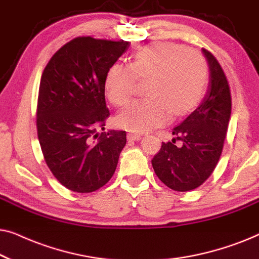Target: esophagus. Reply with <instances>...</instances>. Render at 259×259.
<instances>
[{
  "label": "esophagus",
  "mask_w": 259,
  "mask_h": 259,
  "mask_svg": "<svg viewBox=\"0 0 259 259\" xmlns=\"http://www.w3.org/2000/svg\"><path fill=\"white\" fill-rule=\"evenodd\" d=\"M127 139H128V140H140L141 139V134L140 133L130 132L128 134H127Z\"/></svg>",
  "instance_id": "34e87169"
}]
</instances>
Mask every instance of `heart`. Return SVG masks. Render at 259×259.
<instances>
[{
  "instance_id": "1",
  "label": "heart",
  "mask_w": 259,
  "mask_h": 259,
  "mask_svg": "<svg viewBox=\"0 0 259 259\" xmlns=\"http://www.w3.org/2000/svg\"><path fill=\"white\" fill-rule=\"evenodd\" d=\"M138 77L148 79V97L131 102L116 123L133 132L162 126L172 115L191 111L203 98L208 79L207 63L194 49L173 42H155L133 55L132 63L116 62L106 76V92L114 106H123L137 92Z\"/></svg>"
}]
</instances>
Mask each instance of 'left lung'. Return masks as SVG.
I'll use <instances>...</instances> for the list:
<instances>
[{
	"mask_svg": "<svg viewBox=\"0 0 259 259\" xmlns=\"http://www.w3.org/2000/svg\"><path fill=\"white\" fill-rule=\"evenodd\" d=\"M210 68L204 100L172 131V141L162 143L152 159L158 178L169 189L186 192L199 187L214 171L221 158L231 115V93L218 60L203 48ZM182 144L177 147L175 140Z\"/></svg>",
	"mask_w": 259,
	"mask_h": 259,
	"instance_id": "8db88e82",
	"label": "left lung"
}]
</instances>
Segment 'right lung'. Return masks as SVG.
<instances>
[{"label":"right lung","instance_id":"right-lung-1","mask_svg":"<svg viewBox=\"0 0 259 259\" xmlns=\"http://www.w3.org/2000/svg\"><path fill=\"white\" fill-rule=\"evenodd\" d=\"M127 41L79 36L62 46L46 66L38 88L36 128L53 176L77 193L106 185L114 175L125 131L105 130V82Z\"/></svg>","mask_w":259,"mask_h":259}]
</instances>
